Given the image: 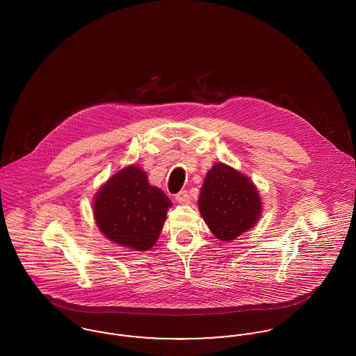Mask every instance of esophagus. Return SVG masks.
I'll return each instance as SVG.
<instances>
[{
	"instance_id": "obj_1",
	"label": "esophagus",
	"mask_w": 356,
	"mask_h": 356,
	"mask_svg": "<svg viewBox=\"0 0 356 356\" xmlns=\"http://www.w3.org/2000/svg\"><path fill=\"white\" fill-rule=\"evenodd\" d=\"M175 199H176L179 203L186 204L189 203V200H191V196H189V192H188L186 189H183V191H180L179 193H176Z\"/></svg>"
}]
</instances>
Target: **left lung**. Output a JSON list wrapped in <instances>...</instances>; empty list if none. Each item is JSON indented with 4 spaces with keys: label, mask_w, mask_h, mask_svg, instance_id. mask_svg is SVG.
Masks as SVG:
<instances>
[{
    "label": "left lung",
    "mask_w": 356,
    "mask_h": 356,
    "mask_svg": "<svg viewBox=\"0 0 356 356\" xmlns=\"http://www.w3.org/2000/svg\"><path fill=\"white\" fill-rule=\"evenodd\" d=\"M199 208L212 234L229 241L254 227L260 216L261 202L248 177L219 163L204 180Z\"/></svg>",
    "instance_id": "8db88e82"
}]
</instances>
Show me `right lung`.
<instances>
[{
    "mask_svg": "<svg viewBox=\"0 0 356 356\" xmlns=\"http://www.w3.org/2000/svg\"><path fill=\"white\" fill-rule=\"evenodd\" d=\"M170 197L149 186L147 173L137 167L120 170L96 195L93 212L102 234L127 248L147 251L160 235Z\"/></svg>",
    "mask_w": 356,
    "mask_h": 356,
    "instance_id": "add662e5",
    "label": "right lung"
}]
</instances>
